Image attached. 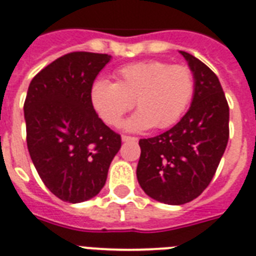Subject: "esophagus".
<instances>
[{
    "mask_svg": "<svg viewBox=\"0 0 256 256\" xmlns=\"http://www.w3.org/2000/svg\"><path fill=\"white\" fill-rule=\"evenodd\" d=\"M122 142H134V141H138V138H130V136H122Z\"/></svg>",
    "mask_w": 256,
    "mask_h": 256,
    "instance_id": "obj_1",
    "label": "esophagus"
}]
</instances>
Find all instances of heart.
<instances>
[{"label": "heart", "instance_id": "1", "mask_svg": "<svg viewBox=\"0 0 256 256\" xmlns=\"http://www.w3.org/2000/svg\"><path fill=\"white\" fill-rule=\"evenodd\" d=\"M116 83L107 79L94 82L90 99L108 126H118L134 100L138 111L122 124L128 132L173 126L184 115L196 90L194 75L188 67L160 60L126 64L116 71Z\"/></svg>", "mask_w": 256, "mask_h": 256}]
</instances>
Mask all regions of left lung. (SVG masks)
<instances>
[{
    "label": "left lung",
    "instance_id": "1",
    "mask_svg": "<svg viewBox=\"0 0 256 256\" xmlns=\"http://www.w3.org/2000/svg\"><path fill=\"white\" fill-rule=\"evenodd\" d=\"M194 75L188 112L166 132L141 138L138 181L149 197L184 205L208 188L228 141V104L216 75L189 52L180 51Z\"/></svg>",
    "mask_w": 256,
    "mask_h": 256
}]
</instances>
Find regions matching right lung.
I'll return each mask as SVG.
<instances>
[{
	"instance_id": "add662e5",
	"label": "right lung",
	"mask_w": 256,
	"mask_h": 256,
	"mask_svg": "<svg viewBox=\"0 0 256 256\" xmlns=\"http://www.w3.org/2000/svg\"><path fill=\"white\" fill-rule=\"evenodd\" d=\"M111 55L78 51L32 78L24 100L32 161L51 193L70 204L88 201L107 181L120 134L94 110L90 91Z\"/></svg>"
}]
</instances>
